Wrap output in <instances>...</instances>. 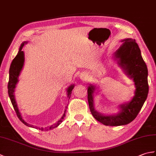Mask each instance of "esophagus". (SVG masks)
Masks as SVG:
<instances>
[{
    "mask_svg": "<svg viewBox=\"0 0 156 156\" xmlns=\"http://www.w3.org/2000/svg\"><path fill=\"white\" fill-rule=\"evenodd\" d=\"M81 77H82V78H84V79H85V78H86V76H85V75H83L82 76H81Z\"/></svg>",
    "mask_w": 156,
    "mask_h": 156,
    "instance_id": "obj_1",
    "label": "esophagus"
}]
</instances>
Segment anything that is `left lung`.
Returning a JSON list of instances; mask_svg holds the SVG:
<instances>
[{
	"label": "left lung",
	"mask_w": 156,
	"mask_h": 156,
	"mask_svg": "<svg viewBox=\"0 0 156 156\" xmlns=\"http://www.w3.org/2000/svg\"><path fill=\"white\" fill-rule=\"evenodd\" d=\"M122 44L115 53V59L124 72L135 82V91L131 101L119 105L120 111L117 114L105 115L95 110L93 93L96 87L90 84L88 88V101L92 116L105 125L120 126L129 124L136 118L147 99L149 85L148 71L141 54L138 44L133 39H125Z\"/></svg>",
	"instance_id": "8db88e82"
}]
</instances>
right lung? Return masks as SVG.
<instances>
[{
  "instance_id": "obj_1",
  "label": "right lung",
  "mask_w": 156,
  "mask_h": 156,
  "mask_svg": "<svg viewBox=\"0 0 156 156\" xmlns=\"http://www.w3.org/2000/svg\"><path fill=\"white\" fill-rule=\"evenodd\" d=\"M26 44H27V41H24L22 43V44L21 45V46H20V48H19V50L17 55H16V57L13 59V60L11 64V66H10L9 80V82H8V93H9V98H10V99H11V103L13 106V108H14L15 111L16 113V115H17V117L19 119V120L21 121L23 123H24L25 125L28 126V127H34L35 129H39V130L44 131V128H42V127L39 128L37 127H35V126H34V125H31L28 124L27 122H25L24 120H23L21 114L20 113V112L19 111L17 105H16V102L15 98V94H14L15 88H16V84H17V82L19 81L18 80L19 76L20 74V73H21V71L22 70L23 66V64H24V61H25L24 52H23V51H22V49L23 48V46H24V45ZM74 85L72 84L71 86H69V87L67 89V95H68V98L69 99L71 97L72 91L73 90V88H74ZM68 107H66V109ZM66 109L64 111V113L62 115L61 119H59V120L57 122H55V124H54L48 128H45V130H48V129L50 130V129L57 127L58 125H59V124H60L61 122L63 121V119H64V118L66 117V115H65L66 111Z\"/></svg>"
}]
</instances>
